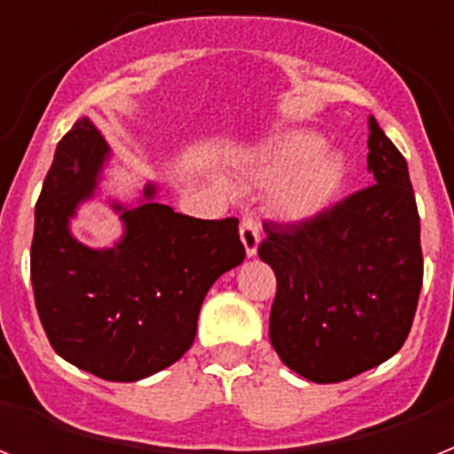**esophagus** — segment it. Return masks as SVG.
<instances>
[{"mask_svg": "<svg viewBox=\"0 0 454 454\" xmlns=\"http://www.w3.org/2000/svg\"><path fill=\"white\" fill-rule=\"evenodd\" d=\"M239 234H241V241H244L246 246V253H248L250 257L255 255L257 244H260V224H257L255 217H241V230H239Z\"/></svg>", "mask_w": 454, "mask_h": 454, "instance_id": "esophagus-1", "label": "esophagus"}]
</instances>
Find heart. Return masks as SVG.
I'll list each match as a JSON object with an SVG mask.
<instances>
[{
    "instance_id": "obj_1",
    "label": "heart",
    "mask_w": 454,
    "mask_h": 454,
    "mask_svg": "<svg viewBox=\"0 0 454 454\" xmlns=\"http://www.w3.org/2000/svg\"><path fill=\"white\" fill-rule=\"evenodd\" d=\"M321 150L311 133L278 137L260 159L257 177L277 183L271 190V208L286 220H309L328 208L344 184V161Z\"/></svg>"
}]
</instances>
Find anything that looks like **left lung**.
Returning <instances> with one entry per match:
<instances>
[{
    "label": "left lung",
    "mask_w": 454,
    "mask_h": 454,
    "mask_svg": "<svg viewBox=\"0 0 454 454\" xmlns=\"http://www.w3.org/2000/svg\"><path fill=\"white\" fill-rule=\"evenodd\" d=\"M368 150L375 184L309 220H264L257 246L277 274L271 347L290 371L318 384L344 382L394 356L422 290L408 164L372 117Z\"/></svg>",
    "instance_id": "left-lung-1"
}]
</instances>
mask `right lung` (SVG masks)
Here are the masks:
<instances>
[{"mask_svg": "<svg viewBox=\"0 0 454 454\" xmlns=\"http://www.w3.org/2000/svg\"><path fill=\"white\" fill-rule=\"evenodd\" d=\"M105 157L89 119L58 143L35 206L32 290L56 354L103 380L136 382L190 349L206 293L246 248L237 217L199 220L154 201L121 213L126 237L114 248L74 241L67 220L96 190Z\"/></svg>", "mask_w": 454, "mask_h": 454, "instance_id": "right-lung-1", "label": "right lung"}]
</instances>
